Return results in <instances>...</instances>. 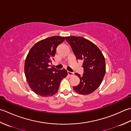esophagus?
<instances>
[{
  "label": "esophagus",
  "instance_id": "esophagus-1",
  "mask_svg": "<svg viewBox=\"0 0 131 131\" xmlns=\"http://www.w3.org/2000/svg\"><path fill=\"white\" fill-rule=\"evenodd\" d=\"M67 73H68V74L69 76H72L74 74V73L73 72H69V71H68Z\"/></svg>",
  "mask_w": 131,
  "mask_h": 131
}]
</instances>
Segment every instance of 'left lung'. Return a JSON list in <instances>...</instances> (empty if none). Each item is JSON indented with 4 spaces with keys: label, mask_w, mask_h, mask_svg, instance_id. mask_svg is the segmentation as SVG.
I'll return each mask as SVG.
<instances>
[{
    "label": "left lung",
    "mask_w": 131,
    "mask_h": 131,
    "mask_svg": "<svg viewBox=\"0 0 131 131\" xmlns=\"http://www.w3.org/2000/svg\"><path fill=\"white\" fill-rule=\"evenodd\" d=\"M77 60H83V75H76L80 80V84L73 86L74 90L80 94L93 93L100 86L106 73L105 59L102 52L91 41L82 37H66Z\"/></svg>",
    "instance_id": "8db88e82"
}]
</instances>
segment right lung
I'll list each match as a JSON object with an SVG mask.
<instances>
[{
    "instance_id": "right-lung-1",
    "label": "right lung",
    "mask_w": 131,
    "mask_h": 131,
    "mask_svg": "<svg viewBox=\"0 0 131 131\" xmlns=\"http://www.w3.org/2000/svg\"><path fill=\"white\" fill-rule=\"evenodd\" d=\"M65 37L53 36L41 40L34 45L26 58L25 77L31 90L40 96L49 97L56 94L63 79L67 76L64 69L58 70L50 67L54 60L57 47Z\"/></svg>"
}]
</instances>
